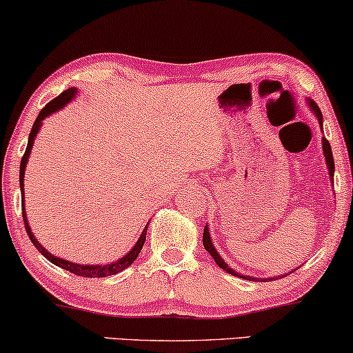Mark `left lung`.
<instances>
[{
  "mask_svg": "<svg viewBox=\"0 0 353 353\" xmlns=\"http://www.w3.org/2000/svg\"><path fill=\"white\" fill-rule=\"evenodd\" d=\"M307 105L309 108H311V112L316 114L317 121H319L321 128H322V113L319 107H317V103L311 99H307ZM322 151H324V159H325V164H327V169H329V176H330V181H334V158H332V150H330V144L327 141L325 138H322ZM202 243H203V248L209 252V254L212 258H214L215 263H217L219 268H222L223 271H227V273H230L233 276H239V278H243V279H248V281H273V279H279L283 278V276L286 274H281V276H271V278H254V276H248V274H240L236 273L235 270L230 268V266L225 263V260L222 256H220L217 250H215L214 243H212L210 240V230H209V225H205V228H203V236H202Z\"/></svg>",
  "mask_w": 353,
  "mask_h": 353,
  "instance_id": "8db88e82",
  "label": "left lung"
}]
</instances>
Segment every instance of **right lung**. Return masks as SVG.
<instances>
[{"mask_svg": "<svg viewBox=\"0 0 353 353\" xmlns=\"http://www.w3.org/2000/svg\"><path fill=\"white\" fill-rule=\"evenodd\" d=\"M77 95H79L77 88H75V87L67 88L65 92L61 93V95L55 97L52 101H49V103L41 110L39 117L36 118V121H34L31 133H29L26 152H24L23 159H21V168H19V188H21V197H23V201H21V205H23V220H24V227H26V232H28L29 239H31V241H32V245L36 246L37 252H39L41 254H44V256L48 258V260L52 263V265L59 266V268H62V270L70 271V273H74L77 276H83V278H105V276H112V274L120 273V271H123L125 268H128V266L133 265L136 258H138L139 252H141L144 241H146V232H148V227H150V223H146V227L143 228L141 235H139V239L134 243L133 248H131L130 252L125 254V256H121L120 260L107 263V265H80V263H74V261H69V260H63V258L54 256L52 253L48 252V250H46L44 246H42L39 241H37V239L34 236V233L31 230V227H29V222H28V217H26V207H24V172H26V165H28L29 156H31L34 139H36L37 133H39L42 121H44L48 117H50L52 113L59 112V110H62L63 107H65V105H69L70 101L74 100Z\"/></svg>", "mask_w": 353, "mask_h": 353, "instance_id": "add662e5", "label": "right lung"}]
</instances>
